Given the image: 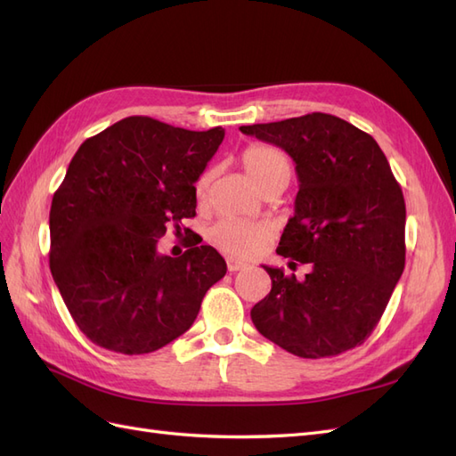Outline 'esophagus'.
I'll return each mask as SVG.
<instances>
[{"instance_id":"34e87169","label":"esophagus","mask_w":456,"mask_h":456,"mask_svg":"<svg viewBox=\"0 0 456 456\" xmlns=\"http://www.w3.org/2000/svg\"><path fill=\"white\" fill-rule=\"evenodd\" d=\"M226 265H228L230 272H240V270L247 268V262L245 260H238V258H233V256L226 258Z\"/></svg>"}]
</instances>
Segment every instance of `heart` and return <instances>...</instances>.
<instances>
[{
    "mask_svg": "<svg viewBox=\"0 0 456 456\" xmlns=\"http://www.w3.org/2000/svg\"><path fill=\"white\" fill-rule=\"evenodd\" d=\"M241 165L245 173L249 175L251 181L262 190L273 181H283L287 184L289 175H291V165L289 159L266 144H251L241 151ZM209 186V173L200 176L196 184L198 194L201 196ZM272 226L260 220H233L223 218L207 230V241L224 255L249 258L258 255L265 249L266 243L272 240Z\"/></svg>",
    "mask_w": 456,
    "mask_h": 456,
    "instance_id": "heart-1",
    "label": "heart"
}]
</instances>
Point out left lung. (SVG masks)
<instances>
[{
    "instance_id": "obj_1",
    "label": "left lung",
    "mask_w": 456,
    "mask_h": 456,
    "mask_svg": "<svg viewBox=\"0 0 456 456\" xmlns=\"http://www.w3.org/2000/svg\"><path fill=\"white\" fill-rule=\"evenodd\" d=\"M240 131L293 158L300 184L278 255L310 265L302 281L265 266L272 291L251 310L255 327L308 360L360 346L405 268V200L384 151L370 134L322 112Z\"/></svg>"
}]
</instances>
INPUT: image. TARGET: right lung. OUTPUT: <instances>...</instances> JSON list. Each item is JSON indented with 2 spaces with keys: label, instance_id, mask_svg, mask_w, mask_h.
I'll return each mask as SVG.
<instances>
[{
  "label": "right lung",
  "instance_id": "add662e5",
  "mask_svg": "<svg viewBox=\"0 0 456 456\" xmlns=\"http://www.w3.org/2000/svg\"><path fill=\"white\" fill-rule=\"evenodd\" d=\"M224 129L188 131L131 116L79 146L54 191L49 265L76 325L96 346L136 355L191 327L226 262L211 245L158 253L196 216L194 183ZM186 233V228H184Z\"/></svg>",
  "mask_w": 456,
  "mask_h": 456
}]
</instances>
